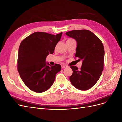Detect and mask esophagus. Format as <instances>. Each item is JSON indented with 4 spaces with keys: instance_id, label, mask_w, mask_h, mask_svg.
Masks as SVG:
<instances>
[{
    "instance_id": "esophagus-1",
    "label": "esophagus",
    "mask_w": 122,
    "mask_h": 122,
    "mask_svg": "<svg viewBox=\"0 0 122 122\" xmlns=\"http://www.w3.org/2000/svg\"><path fill=\"white\" fill-rule=\"evenodd\" d=\"M67 67V66L66 65H61V68H66Z\"/></svg>"
}]
</instances>
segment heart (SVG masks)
Returning <instances> with one entry per match:
<instances>
[{
	"mask_svg": "<svg viewBox=\"0 0 122 122\" xmlns=\"http://www.w3.org/2000/svg\"><path fill=\"white\" fill-rule=\"evenodd\" d=\"M71 40H73L71 39H68L67 41H71Z\"/></svg>",
	"mask_w": 122,
	"mask_h": 122,
	"instance_id": "1",
	"label": "heart"
}]
</instances>
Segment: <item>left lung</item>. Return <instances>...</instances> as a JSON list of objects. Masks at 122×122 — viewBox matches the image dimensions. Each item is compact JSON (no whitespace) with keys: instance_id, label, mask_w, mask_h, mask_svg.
Here are the masks:
<instances>
[{"instance_id":"left-lung-1","label":"left lung","mask_w":122,"mask_h":122,"mask_svg":"<svg viewBox=\"0 0 122 122\" xmlns=\"http://www.w3.org/2000/svg\"><path fill=\"white\" fill-rule=\"evenodd\" d=\"M66 35L76 41L75 57L82 60L80 69L75 66H71L73 74L70 81L77 89L87 90L97 83L103 71L104 61L103 43L93 32L86 29L68 31Z\"/></svg>"}]
</instances>
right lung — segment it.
<instances>
[{"instance_id":"1","label":"right lung","mask_w":122,"mask_h":122,"mask_svg":"<svg viewBox=\"0 0 122 122\" xmlns=\"http://www.w3.org/2000/svg\"><path fill=\"white\" fill-rule=\"evenodd\" d=\"M62 34L36 32L21 42L18 51V71L30 90L41 93L48 90L54 81L55 75L61 70L60 65L51 66L45 61L48 55L53 53Z\"/></svg>"}]
</instances>
